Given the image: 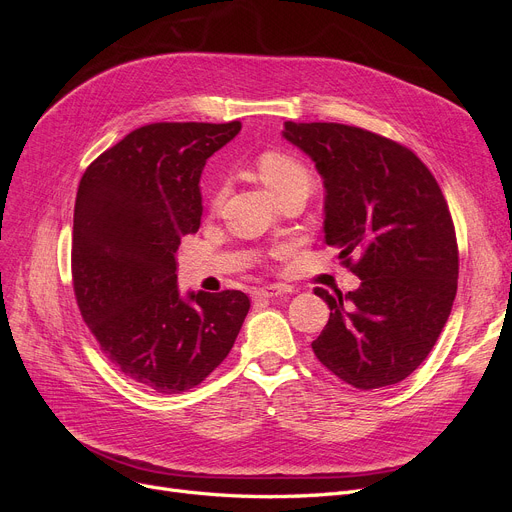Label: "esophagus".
<instances>
[{
  "label": "esophagus",
  "mask_w": 512,
  "mask_h": 512,
  "mask_svg": "<svg viewBox=\"0 0 512 512\" xmlns=\"http://www.w3.org/2000/svg\"><path fill=\"white\" fill-rule=\"evenodd\" d=\"M292 292L290 286L286 284H270V286H263L255 292V299L257 301H270V299H278V297H284V294Z\"/></svg>",
  "instance_id": "esophagus-1"
}]
</instances>
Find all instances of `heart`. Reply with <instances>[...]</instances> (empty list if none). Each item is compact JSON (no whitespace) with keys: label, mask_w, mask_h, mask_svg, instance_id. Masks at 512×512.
I'll list each match as a JSON object with an SVG mask.
<instances>
[{"label":"heart","mask_w":512,"mask_h":512,"mask_svg":"<svg viewBox=\"0 0 512 512\" xmlns=\"http://www.w3.org/2000/svg\"><path fill=\"white\" fill-rule=\"evenodd\" d=\"M257 172L265 182V186L270 188L278 199L290 193L309 195L315 182L313 172L303 164L301 159L282 151H265L257 159ZM222 195L224 191H218V195H215V203L222 199Z\"/></svg>","instance_id":"b5f03b06"}]
</instances>
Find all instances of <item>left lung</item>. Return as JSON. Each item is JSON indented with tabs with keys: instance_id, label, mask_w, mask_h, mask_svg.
Returning <instances> with one entry per match:
<instances>
[{
	"instance_id": "obj_1",
	"label": "left lung",
	"mask_w": 512,
	"mask_h": 512,
	"mask_svg": "<svg viewBox=\"0 0 512 512\" xmlns=\"http://www.w3.org/2000/svg\"><path fill=\"white\" fill-rule=\"evenodd\" d=\"M282 137L324 180L326 245L361 280L336 297L315 288L330 319L313 353L359 390L398 384L432 351L456 297L459 251L440 186L413 151L357 126L284 122Z\"/></svg>"
}]
</instances>
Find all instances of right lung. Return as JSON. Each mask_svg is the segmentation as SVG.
<instances>
[{
    "label": "right lung",
    "instance_id": "obj_1",
    "mask_svg": "<svg viewBox=\"0 0 512 512\" xmlns=\"http://www.w3.org/2000/svg\"><path fill=\"white\" fill-rule=\"evenodd\" d=\"M240 122H159L132 130L80 178L74 205L76 303L101 351L161 394L201 384L249 313L240 290L178 288L176 251L201 226L205 161Z\"/></svg>",
    "mask_w": 512,
    "mask_h": 512
}]
</instances>
